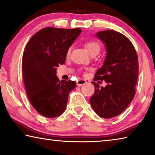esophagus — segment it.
Here are the masks:
<instances>
[{
  "mask_svg": "<svg viewBox=\"0 0 155 155\" xmlns=\"http://www.w3.org/2000/svg\"><path fill=\"white\" fill-rule=\"evenodd\" d=\"M77 84L78 86H82L83 85H85V84H87V81L84 79H78L77 81Z\"/></svg>",
  "mask_w": 155,
  "mask_h": 155,
  "instance_id": "esophagus-1",
  "label": "esophagus"
}]
</instances>
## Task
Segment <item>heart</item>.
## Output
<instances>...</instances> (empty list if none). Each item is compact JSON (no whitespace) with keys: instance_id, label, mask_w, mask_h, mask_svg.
Segmentation results:
<instances>
[{"instance_id":"heart-1","label":"heart","mask_w":155,"mask_h":155,"mask_svg":"<svg viewBox=\"0 0 155 155\" xmlns=\"http://www.w3.org/2000/svg\"><path fill=\"white\" fill-rule=\"evenodd\" d=\"M85 47L91 54H98L100 51V45L96 41H90L85 44Z\"/></svg>"}]
</instances>
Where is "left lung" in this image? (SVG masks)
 I'll list each match as a JSON object with an SVG mask.
<instances>
[{"label":"left lung","instance_id":"obj_1","mask_svg":"<svg viewBox=\"0 0 155 155\" xmlns=\"http://www.w3.org/2000/svg\"><path fill=\"white\" fill-rule=\"evenodd\" d=\"M96 37L104 44L107 54L94 81L104 80L107 85L100 87L92 81L94 92L90 102L98 115L111 118L121 114L134 97L138 77V56L131 41L118 32L100 31Z\"/></svg>","mask_w":155,"mask_h":155}]
</instances>
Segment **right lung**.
Instances as JSON below:
<instances>
[{
	"instance_id": "1",
	"label": "right lung",
	"mask_w": 155,
	"mask_h": 155,
	"mask_svg": "<svg viewBox=\"0 0 155 155\" xmlns=\"http://www.w3.org/2000/svg\"><path fill=\"white\" fill-rule=\"evenodd\" d=\"M82 30L47 27L36 33L28 42L22 59L26 92L39 114L55 117L65 110L69 92L77 85L71 80L60 81L56 68L63 64L68 51Z\"/></svg>"
}]
</instances>
